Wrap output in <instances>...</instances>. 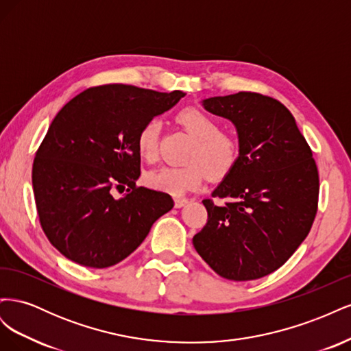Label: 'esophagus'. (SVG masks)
<instances>
[{
  "mask_svg": "<svg viewBox=\"0 0 351 351\" xmlns=\"http://www.w3.org/2000/svg\"><path fill=\"white\" fill-rule=\"evenodd\" d=\"M174 204H176V208H182L186 204H189V199L187 197H176L174 199Z\"/></svg>",
  "mask_w": 351,
  "mask_h": 351,
  "instance_id": "34e87169",
  "label": "esophagus"
}]
</instances>
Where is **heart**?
Segmentation results:
<instances>
[{
  "label": "heart",
  "instance_id": "b5f03b06",
  "mask_svg": "<svg viewBox=\"0 0 351 351\" xmlns=\"http://www.w3.org/2000/svg\"><path fill=\"white\" fill-rule=\"evenodd\" d=\"M177 121L196 139L187 165H164L145 176L146 184L169 195H183L195 190L202 183L206 173L212 178L227 176L240 156V145L234 136L219 132V123L199 108H184L177 114ZM159 123L151 120L145 123L136 137L137 154L147 162H154L158 156Z\"/></svg>",
  "mask_w": 351,
  "mask_h": 351
}]
</instances>
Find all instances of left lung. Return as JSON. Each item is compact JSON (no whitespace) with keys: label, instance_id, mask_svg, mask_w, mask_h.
<instances>
[{"label":"left lung","instance_id":"1","mask_svg":"<svg viewBox=\"0 0 351 351\" xmlns=\"http://www.w3.org/2000/svg\"><path fill=\"white\" fill-rule=\"evenodd\" d=\"M237 127L240 156L202 204L208 221L193 246L222 278L258 280L277 271L309 234L319 174L294 117L267 95L239 92L204 101Z\"/></svg>","mask_w":351,"mask_h":351}]
</instances>
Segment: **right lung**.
Wrapping results in <instances>:
<instances>
[{
    "instance_id": "1",
    "label": "right lung",
    "mask_w": 351,
    "mask_h": 351,
    "mask_svg": "<svg viewBox=\"0 0 351 351\" xmlns=\"http://www.w3.org/2000/svg\"><path fill=\"white\" fill-rule=\"evenodd\" d=\"M183 97L180 90L102 84L79 93L52 120L34 159L32 184L40 227L67 259L112 267L174 206L169 195L136 184V137ZM115 191L125 195L115 198Z\"/></svg>"
}]
</instances>
